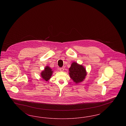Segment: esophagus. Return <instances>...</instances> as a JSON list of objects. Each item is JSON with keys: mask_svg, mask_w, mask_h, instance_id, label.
<instances>
[{"mask_svg": "<svg viewBox=\"0 0 126 126\" xmlns=\"http://www.w3.org/2000/svg\"><path fill=\"white\" fill-rule=\"evenodd\" d=\"M60 71H63L64 70V68L61 67V68H60Z\"/></svg>", "mask_w": 126, "mask_h": 126, "instance_id": "34e87169", "label": "esophagus"}]
</instances>
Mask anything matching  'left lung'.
<instances>
[{"label": "left lung", "instance_id": "8db88e82", "mask_svg": "<svg viewBox=\"0 0 126 126\" xmlns=\"http://www.w3.org/2000/svg\"><path fill=\"white\" fill-rule=\"evenodd\" d=\"M69 71L70 77L76 84L83 81L87 75L86 69L84 66L75 62L72 63Z\"/></svg>", "mask_w": 126, "mask_h": 126}]
</instances>
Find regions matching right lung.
<instances>
[{
  "instance_id": "1",
  "label": "right lung",
  "mask_w": 126,
  "mask_h": 126,
  "mask_svg": "<svg viewBox=\"0 0 126 126\" xmlns=\"http://www.w3.org/2000/svg\"><path fill=\"white\" fill-rule=\"evenodd\" d=\"M53 71L52 70V69L49 67L48 66H46L44 70H43L42 72L41 73V77L44 80L46 81H48V80L50 78L52 73H53Z\"/></svg>"
}]
</instances>
